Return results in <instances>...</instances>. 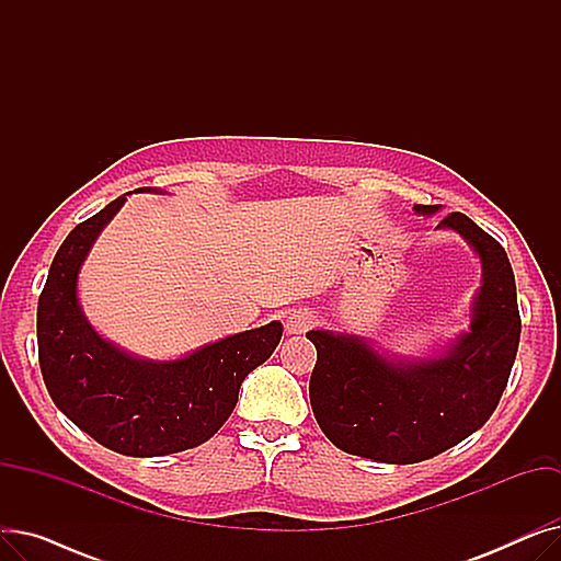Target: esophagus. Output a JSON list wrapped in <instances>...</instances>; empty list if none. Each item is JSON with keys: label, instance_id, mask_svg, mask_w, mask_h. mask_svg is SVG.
Listing matches in <instances>:
<instances>
[{"label": "esophagus", "instance_id": "obj_1", "mask_svg": "<svg viewBox=\"0 0 561 561\" xmlns=\"http://www.w3.org/2000/svg\"><path fill=\"white\" fill-rule=\"evenodd\" d=\"M313 322H316V316L311 311H293L286 318V332L288 334H305L313 328Z\"/></svg>", "mask_w": 561, "mask_h": 561}]
</instances>
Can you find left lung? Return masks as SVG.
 I'll return each instance as SVG.
<instances>
[{
	"instance_id": "1",
	"label": "left lung",
	"mask_w": 561,
	"mask_h": 561,
	"mask_svg": "<svg viewBox=\"0 0 561 561\" xmlns=\"http://www.w3.org/2000/svg\"><path fill=\"white\" fill-rule=\"evenodd\" d=\"M414 209L430 216L438 204ZM438 227L459 231L484 271L470 332L448 355L391 364L359 339L322 330L307 334L318 355L309 379L313 416L343 453L385 463L432 459L480 430L507 387L520 339L507 252L459 211Z\"/></svg>"
}]
</instances>
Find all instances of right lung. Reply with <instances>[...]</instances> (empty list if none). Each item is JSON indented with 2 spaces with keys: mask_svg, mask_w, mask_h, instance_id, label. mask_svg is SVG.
<instances>
[{
  "mask_svg": "<svg viewBox=\"0 0 561 561\" xmlns=\"http://www.w3.org/2000/svg\"><path fill=\"white\" fill-rule=\"evenodd\" d=\"M125 195L79 222L58 248L38 298V362L54 404L98 444L163 457L209 440L229 419L248 373L273 355L282 325L233 334L176 362H142L88 325L79 265Z\"/></svg>",
  "mask_w": 561,
  "mask_h": 561,
  "instance_id": "right-lung-1",
  "label": "right lung"
}]
</instances>
